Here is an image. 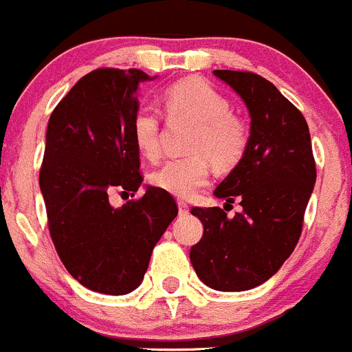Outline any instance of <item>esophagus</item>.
<instances>
[{
	"instance_id": "obj_1",
	"label": "esophagus",
	"mask_w": 352,
	"mask_h": 352,
	"mask_svg": "<svg viewBox=\"0 0 352 352\" xmlns=\"http://www.w3.org/2000/svg\"><path fill=\"white\" fill-rule=\"evenodd\" d=\"M179 212L180 214H188L189 212V207L186 201H179Z\"/></svg>"
}]
</instances>
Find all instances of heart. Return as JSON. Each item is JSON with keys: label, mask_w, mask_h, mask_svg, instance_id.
<instances>
[{"label": "heart", "mask_w": 352, "mask_h": 352, "mask_svg": "<svg viewBox=\"0 0 352 352\" xmlns=\"http://www.w3.org/2000/svg\"><path fill=\"white\" fill-rule=\"evenodd\" d=\"M170 117L195 124L188 151L193 155L170 159L151 175L152 184L172 197L193 198L209 180V161L227 172L243 159L248 146V127L232 113L230 102L201 79H184L163 96ZM134 146L146 159L159 155V118L148 106L136 109L131 120Z\"/></svg>", "instance_id": "b5f03b06"}]
</instances>
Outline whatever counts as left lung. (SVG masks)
I'll list each match as a JSON object with an SVG mask.
<instances>
[{
    "label": "left lung",
    "mask_w": 352,
    "mask_h": 352,
    "mask_svg": "<svg viewBox=\"0 0 352 352\" xmlns=\"http://www.w3.org/2000/svg\"><path fill=\"white\" fill-rule=\"evenodd\" d=\"M212 74L250 113L246 152L214 189L227 204L239 198L243 210L228 218L219 207H195L204 235L189 258L207 287L241 292L267 282L294 252L316 186V161L307 120L273 83L253 72Z\"/></svg>",
    "instance_id": "left-lung-1"
}]
</instances>
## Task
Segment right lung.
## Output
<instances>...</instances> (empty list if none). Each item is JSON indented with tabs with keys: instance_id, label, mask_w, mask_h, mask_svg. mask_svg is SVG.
Wrapping results in <instances>:
<instances>
[{
	"instance_id": "obj_1",
	"label": "right lung",
	"mask_w": 352,
	"mask_h": 352,
	"mask_svg": "<svg viewBox=\"0 0 352 352\" xmlns=\"http://www.w3.org/2000/svg\"><path fill=\"white\" fill-rule=\"evenodd\" d=\"M155 78L138 69L94 70L49 118L41 170L49 232L72 278L100 294L140 287L152 250L179 212L172 195L154 186L122 207L108 197L115 188L136 193L143 182L131 120L140 83Z\"/></svg>"
}]
</instances>
